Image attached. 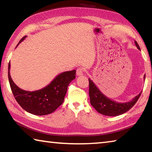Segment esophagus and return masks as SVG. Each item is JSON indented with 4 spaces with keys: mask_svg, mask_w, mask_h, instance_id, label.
Segmentation results:
<instances>
[{
    "mask_svg": "<svg viewBox=\"0 0 152 152\" xmlns=\"http://www.w3.org/2000/svg\"><path fill=\"white\" fill-rule=\"evenodd\" d=\"M83 74V70L82 68H78L76 70V75L77 76H82Z\"/></svg>",
    "mask_w": 152,
    "mask_h": 152,
    "instance_id": "34e87169",
    "label": "esophagus"
}]
</instances>
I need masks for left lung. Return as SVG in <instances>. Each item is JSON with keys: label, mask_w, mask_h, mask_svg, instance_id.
<instances>
[{"label": "left lung", "mask_w": 152, "mask_h": 152, "mask_svg": "<svg viewBox=\"0 0 152 152\" xmlns=\"http://www.w3.org/2000/svg\"><path fill=\"white\" fill-rule=\"evenodd\" d=\"M135 44L137 46L138 50H140V46L136 41H135ZM145 74L143 76L144 80H145ZM88 80L91 104L99 113L106 115V116H118L128 111L134 106L141 94V92H140L130 101L118 102L105 96L91 78H88Z\"/></svg>", "instance_id": "1"}]
</instances>
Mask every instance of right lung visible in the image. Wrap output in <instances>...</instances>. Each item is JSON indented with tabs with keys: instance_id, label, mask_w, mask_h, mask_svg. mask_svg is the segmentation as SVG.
<instances>
[{
	"instance_id": "right-lung-1",
	"label": "right lung",
	"mask_w": 152,
	"mask_h": 152,
	"mask_svg": "<svg viewBox=\"0 0 152 152\" xmlns=\"http://www.w3.org/2000/svg\"><path fill=\"white\" fill-rule=\"evenodd\" d=\"M27 36L20 40L21 43ZM11 63H9L8 76L11 91L18 103L25 110L33 115H46L58 109L63 103L69 84L76 78V70L59 74L48 86L35 91H24L18 87L10 75Z\"/></svg>"
}]
</instances>
